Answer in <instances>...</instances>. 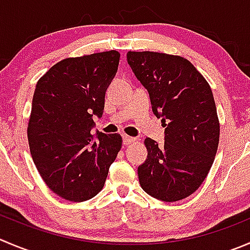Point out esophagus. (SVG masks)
Segmentation results:
<instances>
[{
    "label": "esophagus",
    "mask_w": 250,
    "mask_h": 250,
    "mask_svg": "<svg viewBox=\"0 0 250 250\" xmlns=\"http://www.w3.org/2000/svg\"><path fill=\"white\" fill-rule=\"evenodd\" d=\"M134 142H135V138L129 137V135H123V144L125 145H129Z\"/></svg>",
    "instance_id": "1"
}]
</instances>
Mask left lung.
Instances as JSON below:
<instances>
[{
  "instance_id": "left-lung-1",
  "label": "left lung",
  "mask_w": 250,
  "mask_h": 250,
  "mask_svg": "<svg viewBox=\"0 0 250 250\" xmlns=\"http://www.w3.org/2000/svg\"><path fill=\"white\" fill-rule=\"evenodd\" d=\"M127 60L166 127L162 146L144 140L147 159L138 168L139 183L156 199L178 202L202 186L217 152L220 122L211 88L181 56L129 51Z\"/></svg>"
}]
</instances>
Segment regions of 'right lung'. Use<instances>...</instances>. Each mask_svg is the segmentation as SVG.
<instances>
[{
  "mask_svg": "<svg viewBox=\"0 0 250 250\" xmlns=\"http://www.w3.org/2000/svg\"><path fill=\"white\" fill-rule=\"evenodd\" d=\"M120 57L111 50L64 58L36 84L28 123L30 154L46 186L69 202H85L103 189L122 147L117 133L98 132L96 140L90 133Z\"/></svg>",
  "mask_w": 250,
  "mask_h": 250,
  "instance_id": "right-lung-1",
  "label": "right lung"
}]
</instances>
